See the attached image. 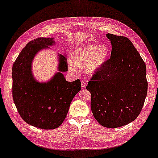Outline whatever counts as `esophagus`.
<instances>
[{
    "instance_id": "1",
    "label": "esophagus",
    "mask_w": 158,
    "mask_h": 158,
    "mask_svg": "<svg viewBox=\"0 0 158 158\" xmlns=\"http://www.w3.org/2000/svg\"><path fill=\"white\" fill-rule=\"evenodd\" d=\"M86 82H85V81H82L81 82V86H82V89H85V87H86Z\"/></svg>"
}]
</instances>
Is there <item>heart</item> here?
Masks as SVG:
<instances>
[{"label":"heart","mask_w":158,"mask_h":158,"mask_svg":"<svg viewBox=\"0 0 158 158\" xmlns=\"http://www.w3.org/2000/svg\"><path fill=\"white\" fill-rule=\"evenodd\" d=\"M110 51L106 44H87L77 47L72 52L71 60L75 66L83 68L85 73L94 75L101 71L109 60ZM69 69L75 72L76 69L71 64Z\"/></svg>","instance_id":"1"}]
</instances>
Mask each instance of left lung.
Masks as SVG:
<instances>
[{
	"instance_id": "8db88e82",
	"label": "left lung",
	"mask_w": 158,
	"mask_h": 158,
	"mask_svg": "<svg viewBox=\"0 0 158 158\" xmlns=\"http://www.w3.org/2000/svg\"><path fill=\"white\" fill-rule=\"evenodd\" d=\"M112 45L106 64L88 82L91 109L106 128H118L139 114L147 94L146 64L128 38L106 35Z\"/></svg>"
}]
</instances>
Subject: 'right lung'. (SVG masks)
Returning <instances> with one entry per match:
<instances>
[{
  "mask_svg": "<svg viewBox=\"0 0 158 158\" xmlns=\"http://www.w3.org/2000/svg\"><path fill=\"white\" fill-rule=\"evenodd\" d=\"M54 38L40 37L27 44L12 66V96L19 114L27 123L39 128L59 127L67 114L74 96L81 89L79 79L68 82L66 55L57 53V71L47 82H40L32 72V61L41 50L51 49Z\"/></svg>",
  "mask_w": 158,
  "mask_h": 158,
  "instance_id": "add662e5",
  "label": "right lung"
}]
</instances>
